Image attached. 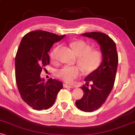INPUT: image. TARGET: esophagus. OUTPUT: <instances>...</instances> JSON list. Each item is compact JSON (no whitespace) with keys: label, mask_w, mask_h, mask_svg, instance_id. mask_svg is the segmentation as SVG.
Returning <instances> with one entry per match:
<instances>
[{"label":"esophagus","mask_w":135,"mask_h":135,"mask_svg":"<svg viewBox=\"0 0 135 135\" xmlns=\"http://www.w3.org/2000/svg\"><path fill=\"white\" fill-rule=\"evenodd\" d=\"M63 87L64 88H71V89H73L74 86L69 85H67V84H63Z\"/></svg>","instance_id":"1"}]
</instances>
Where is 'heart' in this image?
Returning a JSON list of instances; mask_svg holds the SVG:
<instances>
[{"instance_id": "1", "label": "heart", "mask_w": 135, "mask_h": 135, "mask_svg": "<svg viewBox=\"0 0 135 135\" xmlns=\"http://www.w3.org/2000/svg\"><path fill=\"white\" fill-rule=\"evenodd\" d=\"M72 49L78 56L77 63L83 71L86 74L91 73L98 67L102 61V52L97 49H92L91 46L84 41L78 40L70 44ZM59 47L55 48L50 53L52 61L57 60L56 52ZM59 79L67 83H72L81 75V70L78 66H65L56 72Z\"/></svg>"}]
</instances>
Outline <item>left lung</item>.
I'll return each mask as SVG.
<instances>
[{"mask_svg": "<svg viewBox=\"0 0 135 135\" xmlns=\"http://www.w3.org/2000/svg\"><path fill=\"white\" fill-rule=\"evenodd\" d=\"M81 35L98 42L103 57L100 66L85 78V85L81 87L83 90V97L76 102V107L79 109L85 112H93L105 103L113 89L118 57L115 42L105 33L88 32ZM89 83L90 88L88 87Z\"/></svg>", "mask_w": 135, "mask_h": 135, "instance_id": "1", "label": "left lung"}]
</instances>
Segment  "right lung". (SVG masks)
Returning <instances> with one entry per match:
<instances>
[{
    "instance_id": "1",
    "label": "right lung",
    "mask_w": 135,
    "mask_h": 135,
    "mask_svg": "<svg viewBox=\"0 0 135 135\" xmlns=\"http://www.w3.org/2000/svg\"><path fill=\"white\" fill-rule=\"evenodd\" d=\"M65 36L46 31H33L26 33L19 45L15 56L17 85L24 102L35 110L52 107L63 88L61 82L52 78L45 82L40 74L50 63V50Z\"/></svg>"
}]
</instances>
